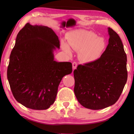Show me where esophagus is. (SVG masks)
I'll list each match as a JSON object with an SVG mask.
<instances>
[{
  "instance_id": "obj_1",
  "label": "esophagus",
  "mask_w": 134,
  "mask_h": 134,
  "mask_svg": "<svg viewBox=\"0 0 134 134\" xmlns=\"http://www.w3.org/2000/svg\"><path fill=\"white\" fill-rule=\"evenodd\" d=\"M76 67H77V63L76 62H73L72 63V68L73 69H75Z\"/></svg>"
}]
</instances>
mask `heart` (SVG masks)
<instances>
[{
  "instance_id": "heart-1",
  "label": "heart",
  "mask_w": 134,
  "mask_h": 134,
  "mask_svg": "<svg viewBox=\"0 0 134 134\" xmlns=\"http://www.w3.org/2000/svg\"><path fill=\"white\" fill-rule=\"evenodd\" d=\"M68 44L73 49L80 51L81 59L84 62H92L100 57L106 47L104 37L85 30H78L72 33L68 38ZM66 42L62 41L61 47L68 55L71 50Z\"/></svg>"
}]
</instances>
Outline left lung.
I'll list each match as a JSON object with an SVG mask.
<instances>
[{
	"mask_svg": "<svg viewBox=\"0 0 134 134\" xmlns=\"http://www.w3.org/2000/svg\"><path fill=\"white\" fill-rule=\"evenodd\" d=\"M109 43L100 58L74 71V93L82 106L93 110L115 104L127 80V55L120 37L108 27Z\"/></svg>",
	"mask_w": 134,
	"mask_h": 134,
	"instance_id": "left-lung-1",
	"label": "left lung"
}]
</instances>
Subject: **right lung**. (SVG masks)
<instances>
[{
  "label": "right lung",
  "mask_w": 134,
  "mask_h": 134,
  "mask_svg": "<svg viewBox=\"0 0 134 134\" xmlns=\"http://www.w3.org/2000/svg\"><path fill=\"white\" fill-rule=\"evenodd\" d=\"M56 48H60L58 36L47 26L27 23L17 35L7 79L14 98L25 107L49 108L62 78L72 72L71 63L54 60Z\"/></svg>",
  "instance_id": "add662e5"
}]
</instances>
